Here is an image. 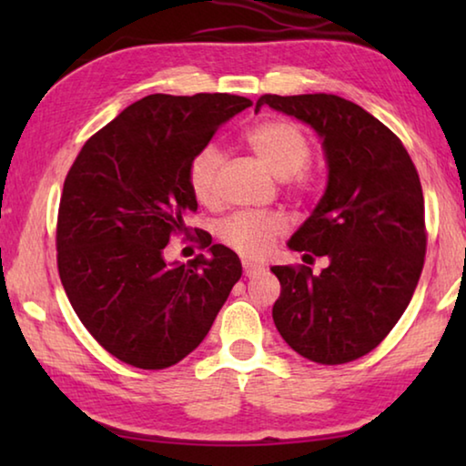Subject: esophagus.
<instances>
[{
  "mask_svg": "<svg viewBox=\"0 0 466 466\" xmlns=\"http://www.w3.org/2000/svg\"><path fill=\"white\" fill-rule=\"evenodd\" d=\"M242 267H244V275H247V278H252V275L261 273V269H263V267L252 265V263H248V261H242Z\"/></svg>",
  "mask_w": 466,
  "mask_h": 466,
  "instance_id": "1",
  "label": "esophagus"
}]
</instances>
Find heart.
Returning a JSON list of instances; mask_svg holds the SVG:
<instances>
[{"mask_svg":"<svg viewBox=\"0 0 466 466\" xmlns=\"http://www.w3.org/2000/svg\"><path fill=\"white\" fill-rule=\"evenodd\" d=\"M247 147L269 168L275 177L294 195H310L317 187V175L306 167L312 156V144L306 131L298 123L269 116L242 133ZM222 167V154L216 146H203L187 168V185L193 199L201 205H214L218 201V172ZM286 219L279 214H238L224 219L218 228V236L228 248L240 257L257 261L269 255L273 244L286 232Z\"/></svg>","mask_w":466,"mask_h":466,"instance_id":"obj_1","label":"heart"}]
</instances>
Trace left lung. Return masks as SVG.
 Segmentation results:
<instances>
[{
  "mask_svg": "<svg viewBox=\"0 0 466 466\" xmlns=\"http://www.w3.org/2000/svg\"><path fill=\"white\" fill-rule=\"evenodd\" d=\"M263 105L312 125L329 162L327 193L289 240L329 265L319 275L271 267L281 283L273 322L302 358L347 364L384 341L420 281L428 248L420 175L403 141L356 102L263 94Z\"/></svg>",
  "mask_w": 466,
  "mask_h": 466,
  "instance_id": "left-lung-1",
  "label": "left lung"
}]
</instances>
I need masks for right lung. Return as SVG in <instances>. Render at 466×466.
Masks as SVG:
<instances>
[{"instance_id":"add662e5","label":"right lung","mask_w":466,"mask_h":466,"mask_svg":"<svg viewBox=\"0 0 466 466\" xmlns=\"http://www.w3.org/2000/svg\"><path fill=\"white\" fill-rule=\"evenodd\" d=\"M250 105L236 94H149L94 133L67 172L55 230L59 278L82 325L125 364H178L240 279V258L211 236L197 234L211 255L187 265H167L164 250L193 232L188 162Z\"/></svg>"}]
</instances>
